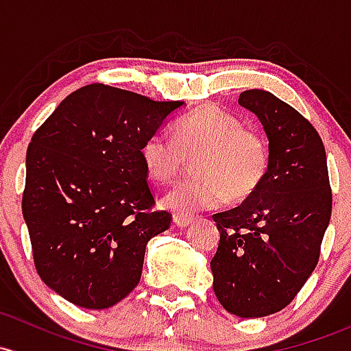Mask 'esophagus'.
<instances>
[{"mask_svg": "<svg viewBox=\"0 0 351 351\" xmlns=\"http://www.w3.org/2000/svg\"><path fill=\"white\" fill-rule=\"evenodd\" d=\"M173 222H175L176 227H188V225L193 222V217L186 215V213H175Z\"/></svg>", "mask_w": 351, "mask_h": 351, "instance_id": "1", "label": "esophagus"}]
</instances>
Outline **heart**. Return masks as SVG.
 <instances>
[{
    "instance_id": "b5f03b06",
    "label": "heart",
    "mask_w": 351,
    "mask_h": 351,
    "mask_svg": "<svg viewBox=\"0 0 351 351\" xmlns=\"http://www.w3.org/2000/svg\"><path fill=\"white\" fill-rule=\"evenodd\" d=\"M186 160H193L195 176L178 183L163 198L165 206L180 213L215 208L227 197L232 202L252 197L271 165L263 132L217 106L183 117L175 126V138L156 131L141 145L146 175L156 183L173 182Z\"/></svg>"
}]
</instances>
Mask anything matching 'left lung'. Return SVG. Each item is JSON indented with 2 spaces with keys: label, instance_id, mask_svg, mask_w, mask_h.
<instances>
[{
  "label": "left lung",
  "instance_id": "obj_1",
  "mask_svg": "<svg viewBox=\"0 0 351 351\" xmlns=\"http://www.w3.org/2000/svg\"><path fill=\"white\" fill-rule=\"evenodd\" d=\"M269 138L267 176L242 205L212 217L220 242L210 267L228 313L261 318L281 311L315 271L331 217L326 153L315 126L267 90H243Z\"/></svg>",
  "mask_w": 351,
  "mask_h": 351
}]
</instances>
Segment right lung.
<instances>
[{
  "label": "right lung",
  "mask_w": 351,
  "mask_h": 351,
  "mask_svg": "<svg viewBox=\"0 0 351 351\" xmlns=\"http://www.w3.org/2000/svg\"><path fill=\"white\" fill-rule=\"evenodd\" d=\"M182 104L90 84L33 134L21 210L36 272L67 301L104 309L138 286L147 241L171 223L141 145Z\"/></svg>",
  "instance_id": "1"
}]
</instances>
